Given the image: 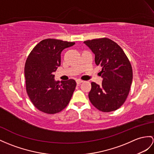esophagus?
I'll return each mask as SVG.
<instances>
[{
  "label": "esophagus",
  "mask_w": 154,
  "mask_h": 154,
  "mask_svg": "<svg viewBox=\"0 0 154 154\" xmlns=\"http://www.w3.org/2000/svg\"><path fill=\"white\" fill-rule=\"evenodd\" d=\"M83 82V81L81 80H76V84L78 85V84H80L81 83H82Z\"/></svg>",
  "instance_id": "obj_1"
}]
</instances>
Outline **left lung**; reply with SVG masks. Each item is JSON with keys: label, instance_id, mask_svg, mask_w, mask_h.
<instances>
[{"label": "left lung", "instance_id": "1", "mask_svg": "<svg viewBox=\"0 0 154 154\" xmlns=\"http://www.w3.org/2000/svg\"><path fill=\"white\" fill-rule=\"evenodd\" d=\"M95 54L97 65L102 67V85L91 83L89 99L100 111L118 109L128 96L133 80V70L128 58L121 47L106 38L84 41Z\"/></svg>", "mask_w": 154, "mask_h": 154}]
</instances>
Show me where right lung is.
Instances as JSON below:
<instances>
[{
  "instance_id": "1",
  "label": "right lung",
  "mask_w": 154,
  "mask_h": 154,
  "mask_svg": "<svg viewBox=\"0 0 154 154\" xmlns=\"http://www.w3.org/2000/svg\"><path fill=\"white\" fill-rule=\"evenodd\" d=\"M74 42L48 38L33 48L25 65L26 89L37 109L56 114L68 105L76 88L75 80H55L54 72L61 65V54Z\"/></svg>"
}]
</instances>
